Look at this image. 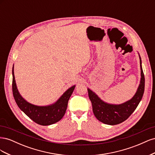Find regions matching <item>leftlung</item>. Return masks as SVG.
<instances>
[{"label": "left lung", "instance_id": "8db88e82", "mask_svg": "<svg viewBox=\"0 0 155 155\" xmlns=\"http://www.w3.org/2000/svg\"><path fill=\"white\" fill-rule=\"evenodd\" d=\"M140 57L141 79L134 96L122 104L113 105L102 101L91 89L88 88L89 99L91 100L92 110L96 118L101 122L110 125L122 123L132 114L141 101L145 87V78L142 67V60Z\"/></svg>", "mask_w": 155, "mask_h": 155}]
</instances>
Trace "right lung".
<instances>
[{
  "label": "right lung",
  "mask_w": 155,
  "mask_h": 155,
  "mask_svg": "<svg viewBox=\"0 0 155 155\" xmlns=\"http://www.w3.org/2000/svg\"><path fill=\"white\" fill-rule=\"evenodd\" d=\"M12 91L14 99L19 109L35 123L41 125H50L61 120L67 109L68 101L76 85L69 88L59 99L48 106H37L30 104L23 98L17 88L13 67L12 69Z\"/></svg>",
  "instance_id": "obj_1"
}]
</instances>
